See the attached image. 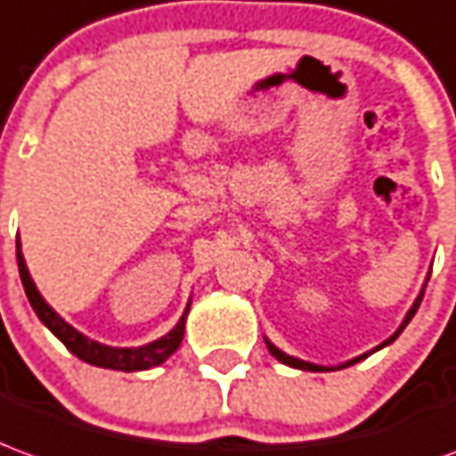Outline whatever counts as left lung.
<instances>
[{
	"label": "left lung",
	"instance_id": "obj_1",
	"mask_svg": "<svg viewBox=\"0 0 456 456\" xmlns=\"http://www.w3.org/2000/svg\"><path fill=\"white\" fill-rule=\"evenodd\" d=\"M428 281H429V273H428ZM425 286H428V283H425ZM425 286H422V291H419V296H417V298H415V304H412V308L407 311V316L403 318V323H400V328L395 330V333H393V336H390V338L383 340V343H380L378 348H372L370 353H375V350L385 348V346H390V343H393V340L397 338V336H400L403 330H405V326H407V323H410V321H412V316H415V314H417V308H419V304H422V296H425ZM264 343H266V348H269V353H272L273 358H276V361H279V362H283V365H289V368H298V370H308V372L343 370V368H348V365H355V362L365 361V358L370 355V353H362V355H358V358H353V361H348V362H340V365H316V362L301 361V358H294V355H289V353H283V350L276 348V346H273V343H272V340H269V338H264Z\"/></svg>",
	"mask_w": 456,
	"mask_h": 456
}]
</instances>
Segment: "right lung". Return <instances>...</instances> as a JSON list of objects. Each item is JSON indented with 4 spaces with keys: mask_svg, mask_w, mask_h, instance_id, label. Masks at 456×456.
I'll return each instance as SVG.
<instances>
[{
    "mask_svg": "<svg viewBox=\"0 0 456 456\" xmlns=\"http://www.w3.org/2000/svg\"><path fill=\"white\" fill-rule=\"evenodd\" d=\"M17 264L28 304L37 311V316H39L41 323L49 328L51 333L61 340L63 346L71 350L76 358H81L84 362H91V365H98V368H108V370H148V368H155V365H160V362L167 361L175 350L180 348V343H183L184 321H187V314H190V304H192V301H187V308H184V314L180 316V321H177L173 330L165 333L162 338L152 340V343H145V346H140V348H113V346H103V343H98V340L84 336L81 330H76L71 323H66V321L44 301V296L39 294L37 283H34L31 273H28L27 261H24V254H21V244H19V241Z\"/></svg>",
    "mask_w": 456,
    "mask_h": 456,
    "instance_id": "1",
    "label": "right lung"
}]
</instances>
